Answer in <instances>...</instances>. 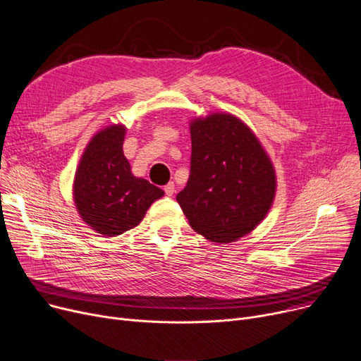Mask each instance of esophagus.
Instances as JSON below:
<instances>
[{"label": "esophagus", "instance_id": "1", "mask_svg": "<svg viewBox=\"0 0 361 361\" xmlns=\"http://www.w3.org/2000/svg\"><path fill=\"white\" fill-rule=\"evenodd\" d=\"M164 192L167 197H172L175 194V183L173 182H169L166 186H164Z\"/></svg>", "mask_w": 361, "mask_h": 361}]
</instances>
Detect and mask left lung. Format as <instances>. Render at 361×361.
<instances>
[{
    "mask_svg": "<svg viewBox=\"0 0 361 361\" xmlns=\"http://www.w3.org/2000/svg\"><path fill=\"white\" fill-rule=\"evenodd\" d=\"M189 130L190 173L176 201L205 239L235 242L268 214L277 188L274 166L257 135L231 114L197 118Z\"/></svg>",
    "mask_w": 361,
    "mask_h": 361,
    "instance_id": "1",
    "label": "left lung"
}]
</instances>
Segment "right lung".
<instances>
[{
  "mask_svg": "<svg viewBox=\"0 0 361 361\" xmlns=\"http://www.w3.org/2000/svg\"><path fill=\"white\" fill-rule=\"evenodd\" d=\"M125 131L123 125L99 131L84 150L74 178L78 214L109 238L138 226L150 205L164 195L160 188L133 175L122 152Z\"/></svg>",
  "mask_w": 361,
  "mask_h": 361,
  "instance_id": "1",
  "label": "right lung"
}]
</instances>
